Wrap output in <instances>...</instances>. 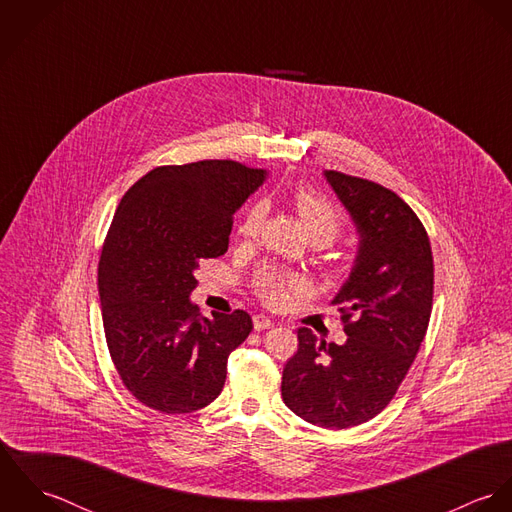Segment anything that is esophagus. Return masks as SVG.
Returning a JSON list of instances; mask_svg holds the SVG:
<instances>
[{
  "label": "esophagus",
  "mask_w": 512,
  "mask_h": 512,
  "mask_svg": "<svg viewBox=\"0 0 512 512\" xmlns=\"http://www.w3.org/2000/svg\"><path fill=\"white\" fill-rule=\"evenodd\" d=\"M252 321H254V329H256V331H264V329H270V327L274 325V321H272L270 317L262 315V313H260V315H254Z\"/></svg>",
  "instance_id": "obj_1"
}]
</instances>
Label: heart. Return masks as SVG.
Returning a JSON list of instances; mask_svg holds the SVG:
<instances>
[{
    "label": "heart",
    "mask_w": 512,
    "mask_h": 512,
    "mask_svg": "<svg viewBox=\"0 0 512 512\" xmlns=\"http://www.w3.org/2000/svg\"><path fill=\"white\" fill-rule=\"evenodd\" d=\"M293 205L311 240L329 244L345 228V217L341 209L333 201H329L325 195L317 193L315 189H309V187L295 189ZM264 219H266V205L264 203L250 205L236 224V236L244 242L256 240L264 226ZM254 288L266 305L278 307L288 299L290 293L299 292L303 284L293 274L276 270V268H266L256 276Z\"/></svg>",
    "instance_id": "1"
}]
</instances>
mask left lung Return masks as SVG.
<instances>
[{"mask_svg":"<svg viewBox=\"0 0 512 512\" xmlns=\"http://www.w3.org/2000/svg\"><path fill=\"white\" fill-rule=\"evenodd\" d=\"M361 234L347 284L333 299L345 345L297 329L284 366L282 398L305 422L345 430L380 414L414 363L434 301V256L416 213L390 189L325 171Z\"/></svg>","mask_w":512,"mask_h":512,"instance_id":"left-lung-1","label":"left lung"}]
</instances>
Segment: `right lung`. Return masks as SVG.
Instances as JSON below:
<instances>
[{
	"label": "right lung",
	"instance_id": "add662e5",
	"mask_svg": "<svg viewBox=\"0 0 512 512\" xmlns=\"http://www.w3.org/2000/svg\"><path fill=\"white\" fill-rule=\"evenodd\" d=\"M264 177L232 159L161 165L116 209L98 262L104 335L120 380L151 410L209 406L228 355L252 331L246 311L207 319L189 295L199 262L228 250L234 213Z\"/></svg>",
	"mask_w": 512,
	"mask_h": 512
}]
</instances>
